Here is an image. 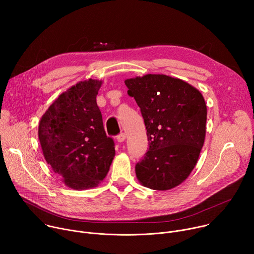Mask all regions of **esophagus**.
Here are the masks:
<instances>
[{"label":"esophagus","mask_w":254,"mask_h":254,"mask_svg":"<svg viewBox=\"0 0 254 254\" xmlns=\"http://www.w3.org/2000/svg\"><path fill=\"white\" fill-rule=\"evenodd\" d=\"M117 140H118L119 142H123V141H125V140H126V133L121 132L120 134H118V135H117Z\"/></svg>","instance_id":"34e87169"}]
</instances>
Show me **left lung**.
Returning <instances> with one entry per match:
<instances>
[{
    "mask_svg": "<svg viewBox=\"0 0 254 254\" xmlns=\"http://www.w3.org/2000/svg\"><path fill=\"white\" fill-rule=\"evenodd\" d=\"M127 94L140 108L149 151L135 165L139 182L165 191L185 181L197 164L206 133L203 95L189 83L164 74L127 79Z\"/></svg>",
    "mask_w": 254,
    "mask_h": 254,
    "instance_id": "left-lung-1",
    "label": "left lung"
}]
</instances>
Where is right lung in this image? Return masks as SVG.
<instances>
[{
	"label": "right lung",
	"instance_id": "1",
	"mask_svg": "<svg viewBox=\"0 0 254 254\" xmlns=\"http://www.w3.org/2000/svg\"><path fill=\"white\" fill-rule=\"evenodd\" d=\"M101 83L88 79L72 86L50 105L39 124L45 160L72 189L97 186L116 154L96 103Z\"/></svg>",
	"mask_w": 254,
	"mask_h": 254
}]
</instances>
